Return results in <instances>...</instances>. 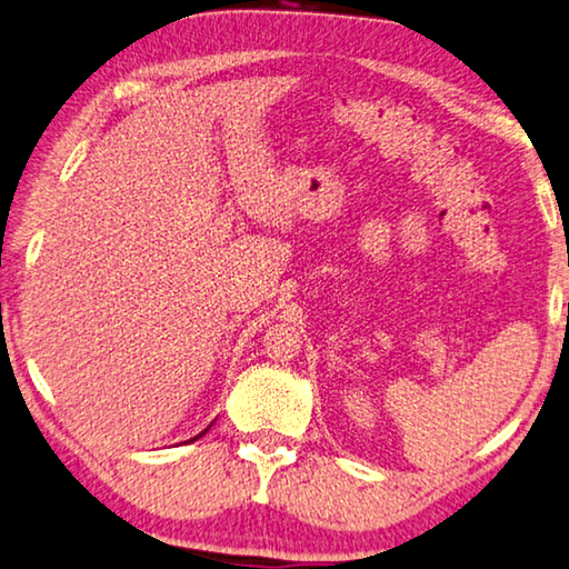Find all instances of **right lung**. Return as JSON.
<instances>
[{
	"label": "right lung",
	"mask_w": 569,
	"mask_h": 569,
	"mask_svg": "<svg viewBox=\"0 0 569 569\" xmlns=\"http://www.w3.org/2000/svg\"><path fill=\"white\" fill-rule=\"evenodd\" d=\"M206 432H208V427H206V430H203V432H200V435H196V437H193V440H198V437H203ZM193 440H190V442H193Z\"/></svg>",
	"instance_id": "right-lung-1"
}]
</instances>
